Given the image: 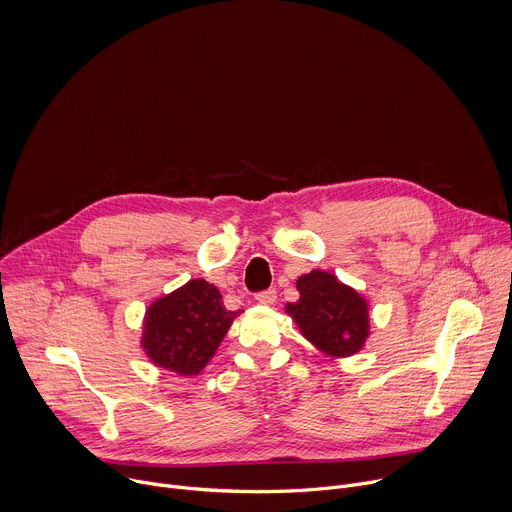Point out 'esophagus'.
<instances>
[{"mask_svg":"<svg viewBox=\"0 0 512 512\" xmlns=\"http://www.w3.org/2000/svg\"><path fill=\"white\" fill-rule=\"evenodd\" d=\"M255 300H257L259 304H273V302L277 300V291H275L273 287L263 289V291H257V294H255Z\"/></svg>","mask_w":512,"mask_h":512,"instance_id":"obj_1","label":"esophagus"}]
</instances>
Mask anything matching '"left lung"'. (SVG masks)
Segmentation results:
<instances>
[{
    "label": "left lung",
    "mask_w": 512,
    "mask_h": 512,
    "mask_svg": "<svg viewBox=\"0 0 512 512\" xmlns=\"http://www.w3.org/2000/svg\"><path fill=\"white\" fill-rule=\"evenodd\" d=\"M300 300L287 312L304 336L332 356H350L369 336V310L356 291L332 273L312 271L298 279Z\"/></svg>",
    "instance_id": "left-lung-1"
}]
</instances>
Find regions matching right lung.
<instances>
[{
    "instance_id": "obj_1",
    "label": "right lung",
    "mask_w": 512,
    "mask_h": 512,
    "mask_svg": "<svg viewBox=\"0 0 512 512\" xmlns=\"http://www.w3.org/2000/svg\"><path fill=\"white\" fill-rule=\"evenodd\" d=\"M212 283L192 279L148 310L143 348L164 369L180 375L198 373L223 342L233 318Z\"/></svg>"
}]
</instances>
